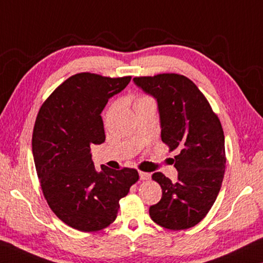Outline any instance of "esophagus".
<instances>
[{"label": "esophagus", "mask_w": 263, "mask_h": 263, "mask_svg": "<svg viewBox=\"0 0 263 263\" xmlns=\"http://www.w3.org/2000/svg\"><path fill=\"white\" fill-rule=\"evenodd\" d=\"M139 176H140V180L142 181H147L151 179V174L149 173H146V172H139Z\"/></svg>", "instance_id": "1"}]
</instances>
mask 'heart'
Segmentation results:
<instances>
[{
  "instance_id": "heart-1",
  "label": "heart",
  "mask_w": 263,
  "mask_h": 263,
  "mask_svg": "<svg viewBox=\"0 0 263 263\" xmlns=\"http://www.w3.org/2000/svg\"><path fill=\"white\" fill-rule=\"evenodd\" d=\"M146 102H153V99L148 95H140V96L137 97L136 105L141 104V103H146Z\"/></svg>"
}]
</instances>
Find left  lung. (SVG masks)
<instances>
[{
  "instance_id": "left-lung-1",
  "label": "left lung",
  "mask_w": 263,
  "mask_h": 263,
  "mask_svg": "<svg viewBox=\"0 0 263 263\" xmlns=\"http://www.w3.org/2000/svg\"><path fill=\"white\" fill-rule=\"evenodd\" d=\"M133 80L157 99L161 139L169 152L179 151L174 157L177 182L160 172L152 175L162 197L149 208V216L163 229H190L208 215L221 188L226 155L220 121L203 92L184 75L162 73Z\"/></svg>"
}]
</instances>
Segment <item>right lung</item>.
Returning <instances> with one entry per match:
<instances>
[{
	"label": "right lung",
	"mask_w": 263,
	"mask_h": 263,
	"mask_svg": "<svg viewBox=\"0 0 263 263\" xmlns=\"http://www.w3.org/2000/svg\"><path fill=\"white\" fill-rule=\"evenodd\" d=\"M131 77L79 73L62 82L39 109L32 153L42 191L54 215L81 232H96L114 222L119 199L139 180L133 168L102 166L96 172L90 146L105 140L101 112Z\"/></svg>",
	"instance_id": "right-lung-1"
}]
</instances>
